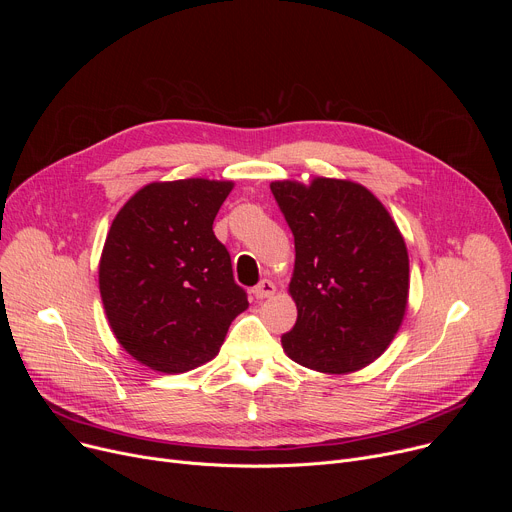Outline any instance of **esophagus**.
<instances>
[{
	"label": "esophagus",
	"mask_w": 512,
	"mask_h": 512,
	"mask_svg": "<svg viewBox=\"0 0 512 512\" xmlns=\"http://www.w3.org/2000/svg\"><path fill=\"white\" fill-rule=\"evenodd\" d=\"M274 292H276V284H274L272 280H261V282L253 288V294H255L257 301L274 297Z\"/></svg>",
	"instance_id": "esophagus-1"
}]
</instances>
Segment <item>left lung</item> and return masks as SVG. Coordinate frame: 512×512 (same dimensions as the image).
Wrapping results in <instances>:
<instances>
[{
  "mask_svg": "<svg viewBox=\"0 0 512 512\" xmlns=\"http://www.w3.org/2000/svg\"><path fill=\"white\" fill-rule=\"evenodd\" d=\"M270 188L297 251L288 284L297 324L282 336L284 353L319 373H355L384 355L405 319V238L359 182L317 176Z\"/></svg>",
  "mask_w": 512,
  "mask_h": 512,
  "instance_id": "obj_1",
  "label": "left lung"
}]
</instances>
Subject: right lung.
<instances>
[{
	"mask_svg": "<svg viewBox=\"0 0 512 512\" xmlns=\"http://www.w3.org/2000/svg\"><path fill=\"white\" fill-rule=\"evenodd\" d=\"M232 188V180L209 178L145 184L107 232L99 259L107 324L153 371L184 373L211 361L249 307L213 234Z\"/></svg>",
	"mask_w": 512,
	"mask_h": 512,
	"instance_id": "right-lung-1",
	"label": "right lung"
}]
</instances>
